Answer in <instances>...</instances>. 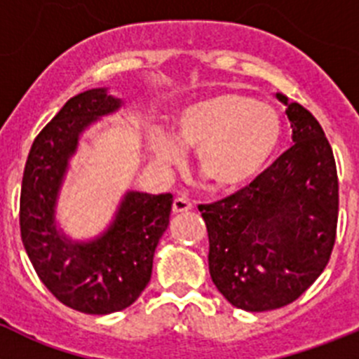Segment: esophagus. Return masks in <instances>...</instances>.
Here are the masks:
<instances>
[{
  "mask_svg": "<svg viewBox=\"0 0 359 359\" xmlns=\"http://www.w3.org/2000/svg\"><path fill=\"white\" fill-rule=\"evenodd\" d=\"M192 210V203H190L187 197H176L172 203V211L174 213H185V211Z\"/></svg>",
  "mask_w": 359,
  "mask_h": 359,
  "instance_id": "34e87169",
  "label": "esophagus"
}]
</instances>
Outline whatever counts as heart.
<instances>
[{
	"label": "heart",
	"instance_id": "heart-1",
	"mask_svg": "<svg viewBox=\"0 0 359 359\" xmlns=\"http://www.w3.org/2000/svg\"><path fill=\"white\" fill-rule=\"evenodd\" d=\"M174 135L182 148L197 149V167L217 189L233 190L268 165L282 139V119L271 105L227 91L187 107ZM153 155L160 165L183 160L169 139L153 142Z\"/></svg>",
	"mask_w": 359,
	"mask_h": 359
}]
</instances>
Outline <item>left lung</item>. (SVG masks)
Returning <instances> with one entry per match:
<instances>
[{"mask_svg": "<svg viewBox=\"0 0 359 359\" xmlns=\"http://www.w3.org/2000/svg\"><path fill=\"white\" fill-rule=\"evenodd\" d=\"M287 105L294 144L250 185L199 204L210 238V275L231 305L266 312L298 299L326 268L339 222L337 163L323 126Z\"/></svg>", "mask_w": 359, "mask_h": 359, "instance_id": "8db88e82", "label": "left lung"}]
</instances>
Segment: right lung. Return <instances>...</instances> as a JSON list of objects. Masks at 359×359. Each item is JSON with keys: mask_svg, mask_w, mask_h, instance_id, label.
<instances>
[{"mask_svg": "<svg viewBox=\"0 0 359 359\" xmlns=\"http://www.w3.org/2000/svg\"><path fill=\"white\" fill-rule=\"evenodd\" d=\"M119 105L104 88L72 97L33 141L20 187V238L36 275L63 305L93 316L119 312L144 291L172 206V194L128 192L98 240L72 243L56 231V197L81 132Z\"/></svg>", "mask_w": 359, "mask_h": 359, "instance_id": "right-lung-1", "label": "right lung"}]
</instances>
